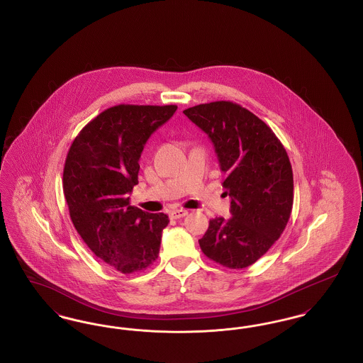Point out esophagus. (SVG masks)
Returning a JSON list of instances; mask_svg holds the SVG:
<instances>
[{"mask_svg": "<svg viewBox=\"0 0 363 363\" xmlns=\"http://www.w3.org/2000/svg\"><path fill=\"white\" fill-rule=\"evenodd\" d=\"M186 215H188V211H186V209H182V208L173 209V211L170 212V216H172L173 219H181V218H184V216H186Z\"/></svg>", "mask_w": 363, "mask_h": 363, "instance_id": "obj_1", "label": "esophagus"}]
</instances>
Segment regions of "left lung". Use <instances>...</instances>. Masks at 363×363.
Returning a JSON list of instances; mask_svg holds the SVG:
<instances>
[{
  "mask_svg": "<svg viewBox=\"0 0 363 363\" xmlns=\"http://www.w3.org/2000/svg\"><path fill=\"white\" fill-rule=\"evenodd\" d=\"M213 143L223 188L231 197V218L209 220L199 240L208 259L242 269L264 256L279 240L291 215L293 169L272 132L241 104L218 101L184 110Z\"/></svg>",
  "mask_w": 363,
  "mask_h": 363,
  "instance_id": "obj_1",
  "label": "left lung"
}]
</instances>
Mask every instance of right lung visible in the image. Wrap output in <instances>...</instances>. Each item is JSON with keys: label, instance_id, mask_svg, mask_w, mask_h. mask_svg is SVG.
Segmentation results:
<instances>
[{"label": "right lung", "instance_id": "right-lung-1", "mask_svg": "<svg viewBox=\"0 0 363 363\" xmlns=\"http://www.w3.org/2000/svg\"><path fill=\"white\" fill-rule=\"evenodd\" d=\"M175 104H117L88 122L73 140L62 186L76 231L92 253L121 274L147 269L159 255L164 213L132 207L138 159L156 129L169 121Z\"/></svg>", "mask_w": 363, "mask_h": 363}]
</instances>
